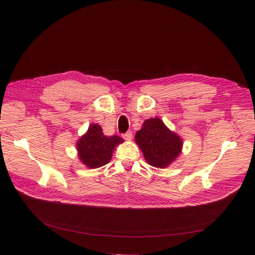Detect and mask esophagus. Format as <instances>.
I'll return each mask as SVG.
<instances>
[{
    "mask_svg": "<svg viewBox=\"0 0 255 255\" xmlns=\"http://www.w3.org/2000/svg\"><path fill=\"white\" fill-rule=\"evenodd\" d=\"M123 138H124L125 140H131V139H132V132H131V131H128V132L124 133V134H123Z\"/></svg>",
    "mask_w": 255,
    "mask_h": 255,
    "instance_id": "esophagus-1",
    "label": "esophagus"
}]
</instances>
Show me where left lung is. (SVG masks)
<instances>
[{"instance_id": "obj_1", "label": "left lung", "mask_w": 255, "mask_h": 255, "mask_svg": "<svg viewBox=\"0 0 255 255\" xmlns=\"http://www.w3.org/2000/svg\"><path fill=\"white\" fill-rule=\"evenodd\" d=\"M145 161L158 168H165L179 157L183 140L177 133L170 131L159 118L145 120L135 134Z\"/></svg>"}]
</instances>
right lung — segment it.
Returning <instances> with one entry per match:
<instances>
[{
    "mask_svg": "<svg viewBox=\"0 0 255 255\" xmlns=\"http://www.w3.org/2000/svg\"><path fill=\"white\" fill-rule=\"evenodd\" d=\"M123 141L118 135H104L98 124H92L76 142L78 158L87 167L98 168L111 161L115 148Z\"/></svg>",
    "mask_w": 255,
    "mask_h": 255,
    "instance_id": "right-lung-1",
    "label": "right lung"
}]
</instances>
